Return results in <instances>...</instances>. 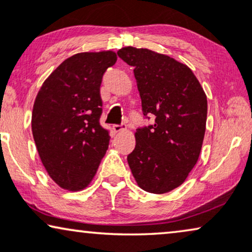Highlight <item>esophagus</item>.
<instances>
[{
    "label": "esophagus",
    "instance_id": "34e87169",
    "mask_svg": "<svg viewBox=\"0 0 252 252\" xmlns=\"http://www.w3.org/2000/svg\"><path fill=\"white\" fill-rule=\"evenodd\" d=\"M112 129L115 133L123 132V130H126V125H124V124H122V125H113Z\"/></svg>",
    "mask_w": 252,
    "mask_h": 252
}]
</instances>
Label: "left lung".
Masks as SVG:
<instances>
[{
    "mask_svg": "<svg viewBox=\"0 0 252 252\" xmlns=\"http://www.w3.org/2000/svg\"><path fill=\"white\" fill-rule=\"evenodd\" d=\"M118 56L134 67L143 115L155 123L135 132L127 161L139 187L165 194L184 184L204 140L208 99L186 64L144 48L125 47Z\"/></svg>",
    "mask_w": 252,
    "mask_h": 252,
    "instance_id": "obj_1",
    "label": "left lung"
}]
</instances>
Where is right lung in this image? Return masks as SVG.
<instances>
[{"label":"right lung","mask_w":252,"mask_h":252,"mask_svg":"<svg viewBox=\"0 0 252 252\" xmlns=\"http://www.w3.org/2000/svg\"><path fill=\"white\" fill-rule=\"evenodd\" d=\"M116 62L112 50L75 54L51 72L34 101L32 133L40 159L66 190L87 188L108 150L99 87Z\"/></svg>","instance_id":"1"}]
</instances>
